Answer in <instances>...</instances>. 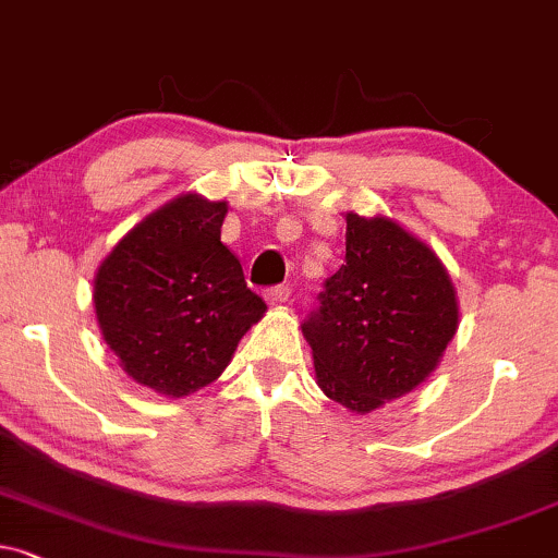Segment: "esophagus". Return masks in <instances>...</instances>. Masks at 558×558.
<instances>
[{
    "label": "esophagus",
    "mask_w": 558,
    "mask_h": 558,
    "mask_svg": "<svg viewBox=\"0 0 558 558\" xmlns=\"http://www.w3.org/2000/svg\"><path fill=\"white\" fill-rule=\"evenodd\" d=\"M290 298H292V287H287V284H279V287H271V290H266V300L271 302V305L290 302Z\"/></svg>",
    "instance_id": "1"
}]
</instances>
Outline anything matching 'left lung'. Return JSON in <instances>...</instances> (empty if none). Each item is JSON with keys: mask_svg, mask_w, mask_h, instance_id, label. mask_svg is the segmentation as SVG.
I'll return each instance as SVG.
<instances>
[{"mask_svg": "<svg viewBox=\"0 0 558 558\" xmlns=\"http://www.w3.org/2000/svg\"><path fill=\"white\" fill-rule=\"evenodd\" d=\"M456 328V290L435 253L390 219L347 215V258L302 323L323 393L356 414L401 398Z\"/></svg>", "mask_w": 558, "mask_h": 558, "instance_id": "1", "label": "left lung"}]
</instances>
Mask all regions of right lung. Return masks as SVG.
Here are the masks:
<instances>
[{
  "label": "right lung",
  "mask_w": 558,
  "mask_h": 558,
  "mask_svg": "<svg viewBox=\"0 0 558 558\" xmlns=\"http://www.w3.org/2000/svg\"><path fill=\"white\" fill-rule=\"evenodd\" d=\"M225 202L178 196L102 260L95 313L136 383L181 398L217 380L266 302L222 243Z\"/></svg>",
  "instance_id": "obj_1"
}]
</instances>
